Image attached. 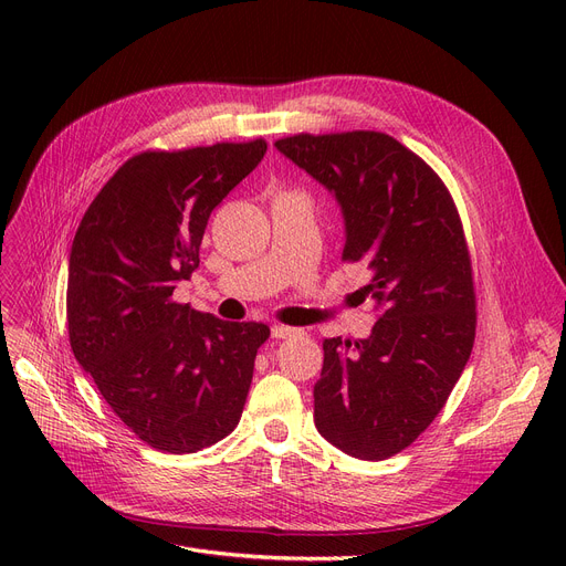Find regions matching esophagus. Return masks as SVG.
Returning <instances> with one entry per match:
<instances>
[{
  "label": "esophagus",
  "instance_id": "esophagus-1",
  "mask_svg": "<svg viewBox=\"0 0 566 566\" xmlns=\"http://www.w3.org/2000/svg\"><path fill=\"white\" fill-rule=\"evenodd\" d=\"M298 333H301L298 328H289V325H280V323H275L273 328H271V337L273 339H289V337L298 335Z\"/></svg>",
  "mask_w": 566,
  "mask_h": 566
}]
</instances>
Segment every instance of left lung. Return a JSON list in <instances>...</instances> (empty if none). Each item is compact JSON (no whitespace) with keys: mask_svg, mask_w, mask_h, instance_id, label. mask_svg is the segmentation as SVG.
Instances as JSON below:
<instances>
[{"mask_svg":"<svg viewBox=\"0 0 566 566\" xmlns=\"http://www.w3.org/2000/svg\"><path fill=\"white\" fill-rule=\"evenodd\" d=\"M275 146L335 195L342 259L367 263L365 293L378 310L367 339L323 342L314 424L355 459H390L442 410L474 342L472 265L454 199L385 133H301Z\"/></svg>","mask_w":566,"mask_h":566,"instance_id":"8db88e82","label":"left lung"}]
</instances>
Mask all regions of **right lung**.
<instances>
[{"instance_id": "right-lung-1", "label": "right lung", "mask_w": 566, "mask_h": 566, "mask_svg": "<svg viewBox=\"0 0 566 566\" xmlns=\"http://www.w3.org/2000/svg\"><path fill=\"white\" fill-rule=\"evenodd\" d=\"M268 144L144 151L116 169L75 231L66 318L75 360L139 440L192 454L243 415L263 323H229L171 301L199 265L213 208Z\"/></svg>"}]
</instances>
